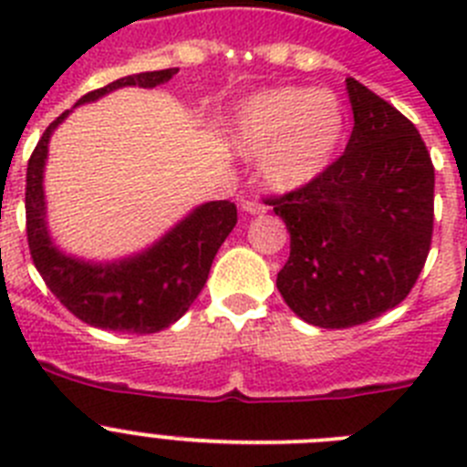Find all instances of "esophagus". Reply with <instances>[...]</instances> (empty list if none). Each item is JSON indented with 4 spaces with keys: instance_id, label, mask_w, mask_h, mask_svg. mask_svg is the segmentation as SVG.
<instances>
[{
    "instance_id": "34e87169",
    "label": "esophagus",
    "mask_w": 467,
    "mask_h": 467,
    "mask_svg": "<svg viewBox=\"0 0 467 467\" xmlns=\"http://www.w3.org/2000/svg\"><path fill=\"white\" fill-rule=\"evenodd\" d=\"M241 210L245 214H264L266 213V205H262L259 201H253V198H247V201L241 203Z\"/></svg>"
}]
</instances>
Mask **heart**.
Instances as JSON below:
<instances>
[{"label": "heart", "mask_w": 467, "mask_h": 467, "mask_svg": "<svg viewBox=\"0 0 467 467\" xmlns=\"http://www.w3.org/2000/svg\"><path fill=\"white\" fill-rule=\"evenodd\" d=\"M346 135L337 93L308 86H275L250 95L231 117V147L259 156V177L275 193H290L323 177Z\"/></svg>", "instance_id": "obj_1"}]
</instances>
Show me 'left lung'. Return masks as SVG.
<instances>
[{
    "label": "left lung",
    "instance_id": "obj_1",
    "mask_svg": "<svg viewBox=\"0 0 467 467\" xmlns=\"http://www.w3.org/2000/svg\"><path fill=\"white\" fill-rule=\"evenodd\" d=\"M353 133L329 171L271 198L290 231L285 304L308 325L344 329L410 295L432 238L435 171L419 130L393 105L346 79Z\"/></svg>",
    "mask_w": 467,
    "mask_h": 467
}]
</instances>
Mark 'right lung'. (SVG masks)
Segmentation results:
<instances>
[{
  "label": "right lung",
  "mask_w": 467,
  "mask_h": 467,
  "mask_svg": "<svg viewBox=\"0 0 467 467\" xmlns=\"http://www.w3.org/2000/svg\"><path fill=\"white\" fill-rule=\"evenodd\" d=\"M175 74L177 67L130 74L84 95L74 107L100 100L126 86L156 88L168 84ZM69 114L72 109L47 128L27 163L25 213L36 271L60 304L93 327L128 334L161 332L177 323L203 290L214 254L236 226V205L229 201L196 205L159 241L126 257L98 262L65 253L48 229L44 172L51 135Z\"/></svg>",
  "instance_id": "right-lung-1"
}]
</instances>
